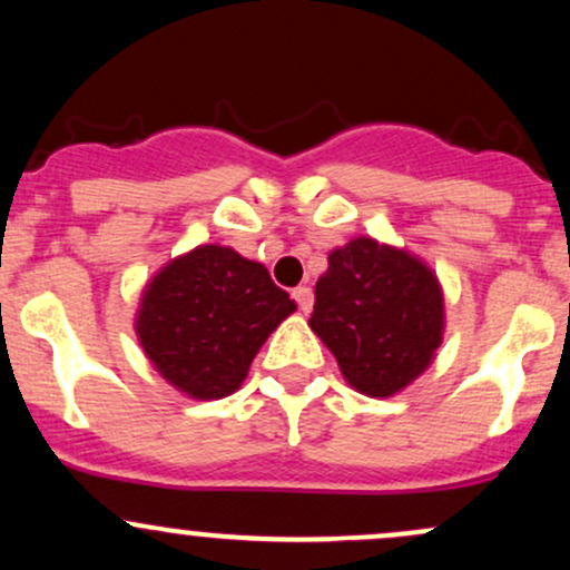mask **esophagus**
Returning a JSON list of instances; mask_svg holds the SVG:
<instances>
[{
	"label": "esophagus",
	"instance_id": "esophagus-1",
	"mask_svg": "<svg viewBox=\"0 0 570 570\" xmlns=\"http://www.w3.org/2000/svg\"><path fill=\"white\" fill-rule=\"evenodd\" d=\"M292 297H294V303L299 305V311L311 313V307H313V289H311V286H297V289H292Z\"/></svg>",
	"mask_w": 570,
	"mask_h": 570
}]
</instances>
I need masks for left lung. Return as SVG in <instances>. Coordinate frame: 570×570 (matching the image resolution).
<instances>
[{
  "label": "left lung",
  "mask_w": 570,
  "mask_h": 570,
  "mask_svg": "<svg viewBox=\"0 0 570 570\" xmlns=\"http://www.w3.org/2000/svg\"><path fill=\"white\" fill-rule=\"evenodd\" d=\"M307 324L335 353L353 389L391 396L415 381L440 348L442 289L421 259L356 238L330 254Z\"/></svg>",
  "instance_id": "8db88e82"
}]
</instances>
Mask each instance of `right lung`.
Segmentation results:
<instances>
[{
	"mask_svg": "<svg viewBox=\"0 0 570 570\" xmlns=\"http://www.w3.org/2000/svg\"><path fill=\"white\" fill-rule=\"evenodd\" d=\"M294 307L265 265L200 246L153 278L136 332L168 383L193 399H222L244 383L259 345Z\"/></svg>",
	"mask_w": 570,
	"mask_h": 570,
	"instance_id": "1",
	"label": "right lung"
}]
</instances>
